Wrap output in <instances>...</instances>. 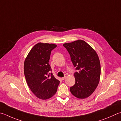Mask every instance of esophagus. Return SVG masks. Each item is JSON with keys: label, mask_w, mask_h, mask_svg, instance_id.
I'll list each match as a JSON object with an SVG mask.
<instances>
[{"label": "esophagus", "mask_w": 121, "mask_h": 121, "mask_svg": "<svg viewBox=\"0 0 121 121\" xmlns=\"http://www.w3.org/2000/svg\"><path fill=\"white\" fill-rule=\"evenodd\" d=\"M65 78H66V77H65V76L64 77H62V78H61V79H62V80H65Z\"/></svg>", "instance_id": "obj_1"}]
</instances>
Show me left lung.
<instances>
[{"instance_id": "obj_1", "label": "left lung", "mask_w": 121, "mask_h": 121, "mask_svg": "<svg viewBox=\"0 0 121 121\" xmlns=\"http://www.w3.org/2000/svg\"><path fill=\"white\" fill-rule=\"evenodd\" d=\"M71 57L78 72L74 73L76 82L70 88L76 97L84 99L89 97L99 82L100 64L96 52L91 45L82 39L63 44Z\"/></svg>"}]
</instances>
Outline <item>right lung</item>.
<instances>
[{
    "label": "right lung",
    "instance_id": "obj_1",
    "mask_svg": "<svg viewBox=\"0 0 121 121\" xmlns=\"http://www.w3.org/2000/svg\"><path fill=\"white\" fill-rule=\"evenodd\" d=\"M56 46L52 43H37L24 61V75L28 87L37 97L43 100L52 97L60 83L53 74L49 73L51 70L49 64L50 54Z\"/></svg>",
    "mask_w": 121,
    "mask_h": 121
}]
</instances>
